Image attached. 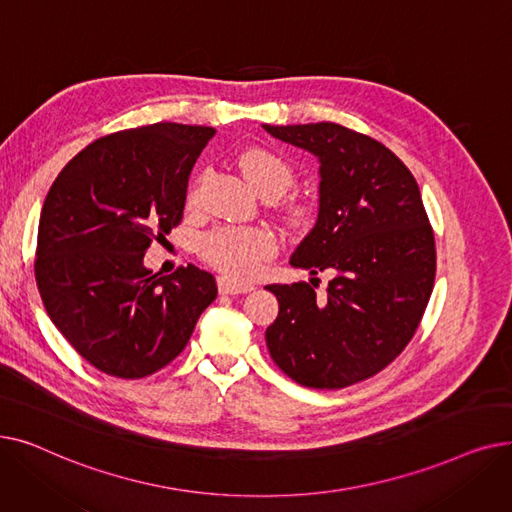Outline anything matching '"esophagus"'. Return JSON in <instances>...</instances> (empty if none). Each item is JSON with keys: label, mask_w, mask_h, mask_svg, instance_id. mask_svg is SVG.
Segmentation results:
<instances>
[{"label": "esophagus", "mask_w": 512, "mask_h": 512, "mask_svg": "<svg viewBox=\"0 0 512 512\" xmlns=\"http://www.w3.org/2000/svg\"><path fill=\"white\" fill-rule=\"evenodd\" d=\"M218 288L222 294H245V292H251L255 286L251 282H238V280H232L228 276H220L218 278Z\"/></svg>", "instance_id": "esophagus-1"}]
</instances>
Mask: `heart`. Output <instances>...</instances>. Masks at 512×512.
Listing matches in <instances>:
<instances>
[{
    "instance_id": "1",
    "label": "heart",
    "mask_w": 512,
    "mask_h": 512,
    "mask_svg": "<svg viewBox=\"0 0 512 512\" xmlns=\"http://www.w3.org/2000/svg\"><path fill=\"white\" fill-rule=\"evenodd\" d=\"M238 168L257 193L276 188L282 195L292 182L290 166L270 149L251 147L242 151L238 157ZM188 199H197V188H193ZM297 215H303V211H297ZM274 251L276 238L272 232L257 226L220 228L205 236L201 242L203 257L230 278H247L255 274L261 261Z\"/></svg>"
}]
</instances>
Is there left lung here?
<instances>
[{"label": "left lung", "mask_w": 512, "mask_h": 512, "mask_svg": "<svg viewBox=\"0 0 512 512\" xmlns=\"http://www.w3.org/2000/svg\"><path fill=\"white\" fill-rule=\"evenodd\" d=\"M263 128L319 161L317 220L290 265L332 274L326 294L267 286L280 305L267 351L307 388L363 382L402 353L432 297L436 245L419 186L388 147L340 124Z\"/></svg>", "instance_id": "1"}]
</instances>
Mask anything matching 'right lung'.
Masks as SVG:
<instances>
[{"label": "right lung", "mask_w": 512, "mask_h": 512, "mask_svg": "<svg viewBox=\"0 0 512 512\" xmlns=\"http://www.w3.org/2000/svg\"><path fill=\"white\" fill-rule=\"evenodd\" d=\"M215 128L157 122L97 139L45 197L35 278L49 319L107 375L139 380L176 359L215 278L188 263L147 270L153 240L182 220L188 176Z\"/></svg>", "instance_id": "obj_1"}]
</instances>
